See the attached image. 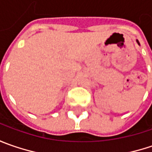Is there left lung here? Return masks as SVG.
I'll list each match as a JSON object with an SVG mask.
<instances>
[{
  "label": "left lung",
  "mask_w": 152,
  "mask_h": 152,
  "mask_svg": "<svg viewBox=\"0 0 152 152\" xmlns=\"http://www.w3.org/2000/svg\"><path fill=\"white\" fill-rule=\"evenodd\" d=\"M136 41H137V43H138V45H140V42H139V41H138V40H136Z\"/></svg>",
  "instance_id": "obj_1"
}]
</instances>
